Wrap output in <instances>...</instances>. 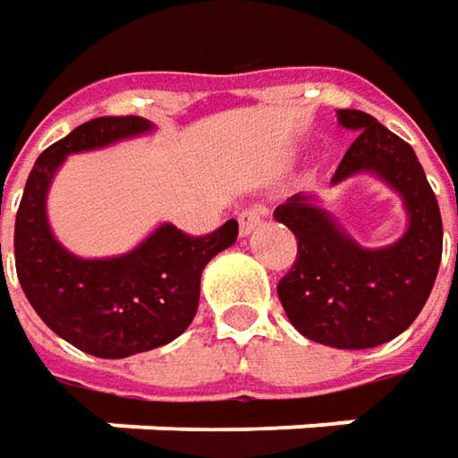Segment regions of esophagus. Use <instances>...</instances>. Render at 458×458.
<instances>
[{"label": "esophagus", "instance_id": "esophagus-1", "mask_svg": "<svg viewBox=\"0 0 458 458\" xmlns=\"http://www.w3.org/2000/svg\"><path fill=\"white\" fill-rule=\"evenodd\" d=\"M262 208H257V206H250V208H244L242 214H239V234L242 237H247V234H252L257 226L262 224Z\"/></svg>", "mask_w": 458, "mask_h": 458}]
</instances>
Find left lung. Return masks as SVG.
Returning a JSON list of instances; mask_svg holds the SVG:
<instances>
[{
  "instance_id": "left-lung-1",
  "label": "left lung",
  "mask_w": 458,
  "mask_h": 458,
  "mask_svg": "<svg viewBox=\"0 0 458 458\" xmlns=\"http://www.w3.org/2000/svg\"><path fill=\"white\" fill-rule=\"evenodd\" d=\"M336 116L342 127L360 134L331 185L375 173L403 196L408 232L390 247L364 250L344 234L316 196L295 193L273 214L298 239V255L277 283V298L310 342L372 349L403 334L426 306L441 265L444 224L413 148L360 109H339Z\"/></svg>"
}]
</instances>
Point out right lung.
Returning <instances> with one entry per match:
<instances>
[{
  "label": "right lung",
  "instance_id": "1",
  "mask_svg": "<svg viewBox=\"0 0 458 458\" xmlns=\"http://www.w3.org/2000/svg\"><path fill=\"white\" fill-rule=\"evenodd\" d=\"M150 130L148 119L130 114L98 116L65 134L30 170L14 221V265L30 306L61 339L101 360H124L178 339L199 310L203 267L239 234L234 219L206 237L163 224L122 257L81 259L63 250L47 226L45 196L65 155Z\"/></svg>",
  "mask_w": 458,
  "mask_h": 458
}]
</instances>
